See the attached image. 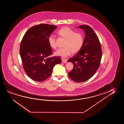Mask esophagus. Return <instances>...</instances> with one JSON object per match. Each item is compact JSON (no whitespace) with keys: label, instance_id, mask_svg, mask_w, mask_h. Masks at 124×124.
<instances>
[{"label":"esophagus","instance_id":"1","mask_svg":"<svg viewBox=\"0 0 124 124\" xmlns=\"http://www.w3.org/2000/svg\"><path fill=\"white\" fill-rule=\"evenodd\" d=\"M62 62L63 63H67V60L66 59H64V58H62Z\"/></svg>","mask_w":124,"mask_h":124}]
</instances>
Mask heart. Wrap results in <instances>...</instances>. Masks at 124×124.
<instances>
[{
	"instance_id": "heart-1",
	"label": "heart",
	"mask_w": 124,
	"mask_h": 124,
	"mask_svg": "<svg viewBox=\"0 0 124 124\" xmlns=\"http://www.w3.org/2000/svg\"><path fill=\"white\" fill-rule=\"evenodd\" d=\"M57 33L60 36L66 39V41L64 44V47L58 49L55 52V55L65 58L70 55L71 53H78L81 49L84 43V38L81 33L75 32L68 27H61L58 31ZM48 42L52 48L56 49V38L54 36L49 35L48 38Z\"/></svg>"
}]
</instances>
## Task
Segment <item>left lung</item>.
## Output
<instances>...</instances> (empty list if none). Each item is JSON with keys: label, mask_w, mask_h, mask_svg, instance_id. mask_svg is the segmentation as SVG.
Masks as SVG:
<instances>
[{"label": "left lung", "mask_w": 124, "mask_h": 124, "mask_svg": "<svg viewBox=\"0 0 124 124\" xmlns=\"http://www.w3.org/2000/svg\"><path fill=\"white\" fill-rule=\"evenodd\" d=\"M78 27L85 32L83 46L67 61L74 65L73 69L68 73L69 76L73 81L80 83L86 81L94 75L100 65L102 53L98 38L92 27L86 25Z\"/></svg>", "instance_id": "1"}]
</instances>
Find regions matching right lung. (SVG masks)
<instances>
[{
    "mask_svg": "<svg viewBox=\"0 0 124 124\" xmlns=\"http://www.w3.org/2000/svg\"><path fill=\"white\" fill-rule=\"evenodd\" d=\"M57 28L54 25L40 24L31 27L22 38L20 55L23 66L28 76L35 81L47 79L54 66L62 61L60 57H49L53 51L48 38Z\"/></svg>",
    "mask_w": 124,
    "mask_h": 124,
    "instance_id": "right-lung-1",
    "label": "right lung"
}]
</instances>
